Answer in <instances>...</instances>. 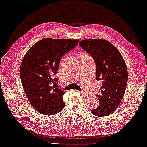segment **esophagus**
<instances>
[{"label":"esophagus","mask_w":147,"mask_h":147,"mask_svg":"<svg viewBox=\"0 0 147 147\" xmlns=\"http://www.w3.org/2000/svg\"><path fill=\"white\" fill-rule=\"evenodd\" d=\"M81 95H82L83 97H86V96H87V92H85V91H81Z\"/></svg>","instance_id":"34e87169"}]
</instances>
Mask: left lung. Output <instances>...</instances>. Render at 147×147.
I'll use <instances>...</instances> for the list:
<instances>
[{
	"mask_svg": "<svg viewBox=\"0 0 147 147\" xmlns=\"http://www.w3.org/2000/svg\"><path fill=\"white\" fill-rule=\"evenodd\" d=\"M79 45L94 58L96 80L102 83L97 94L99 106L91 112L95 116H108L116 110L125 94L128 79L125 61L119 50L106 40L85 39Z\"/></svg>",
	"mask_w": 147,
	"mask_h": 147,
	"instance_id": "obj_1",
	"label": "left lung"
}]
</instances>
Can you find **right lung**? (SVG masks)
I'll list each match as a JSON object with an SVG mask.
<instances>
[{"label": "right lung", "instance_id": "obj_1", "mask_svg": "<svg viewBox=\"0 0 147 147\" xmlns=\"http://www.w3.org/2000/svg\"><path fill=\"white\" fill-rule=\"evenodd\" d=\"M78 42V39L44 38L33 45L24 55L20 69L22 86L30 103L41 114L55 115L64 109L65 92L55 88L58 79L53 77L61 57Z\"/></svg>", "mask_w": 147, "mask_h": 147}]
</instances>
